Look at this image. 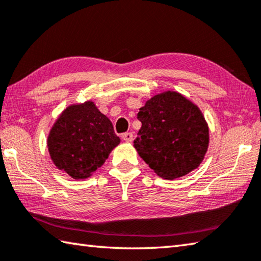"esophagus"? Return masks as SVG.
Instances as JSON below:
<instances>
[{
	"label": "esophagus",
	"mask_w": 261,
	"mask_h": 261,
	"mask_svg": "<svg viewBox=\"0 0 261 261\" xmlns=\"http://www.w3.org/2000/svg\"><path fill=\"white\" fill-rule=\"evenodd\" d=\"M122 139H123L125 142H131L134 140V135L131 132H125V134L122 135Z\"/></svg>",
	"instance_id": "obj_1"
}]
</instances>
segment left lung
<instances>
[{"label":"left lung","instance_id":"1","mask_svg":"<svg viewBox=\"0 0 261 261\" xmlns=\"http://www.w3.org/2000/svg\"><path fill=\"white\" fill-rule=\"evenodd\" d=\"M137 117L141 127L134 146L158 176L174 180L201 164L209 145V129L191 100L167 90L148 99Z\"/></svg>","mask_w":261,"mask_h":261}]
</instances>
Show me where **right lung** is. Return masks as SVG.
Segmentation results:
<instances>
[{"label": "right lung", "mask_w": 261, "mask_h": 261, "mask_svg": "<svg viewBox=\"0 0 261 261\" xmlns=\"http://www.w3.org/2000/svg\"><path fill=\"white\" fill-rule=\"evenodd\" d=\"M120 141L109 117L88 100L60 114L48 134L47 148L59 170L84 180L104 164Z\"/></svg>", "instance_id": "1"}]
</instances>
